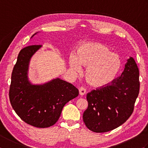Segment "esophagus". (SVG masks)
<instances>
[{"label": "esophagus", "mask_w": 148, "mask_h": 148, "mask_svg": "<svg viewBox=\"0 0 148 148\" xmlns=\"http://www.w3.org/2000/svg\"><path fill=\"white\" fill-rule=\"evenodd\" d=\"M86 90H85V88H84L80 87L79 88V93L80 95H81V96L84 95V94L86 93Z\"/></svg>", "instance_id": "34e87169"}]
</instances>
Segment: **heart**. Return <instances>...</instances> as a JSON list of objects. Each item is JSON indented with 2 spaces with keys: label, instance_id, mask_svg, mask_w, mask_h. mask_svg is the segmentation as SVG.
Returning <instances> with one entry per match:
<instances>
[{
  "label": "heart",
  "instance_id": "obj_1",
  "mask_svg": "<svg viewBox=\"0 0 148 148\" xmlns=\"http://www.w3.org/2000/svg\"><path fill=\"white\" fill-rule=\"evenodd\" d=\"M69 64L72 70L79 71L86 67L84 77L87 83L96 88L111 84L120 70L121 60L109 47L99 42H88L77 47L76 54L71 53Z\"/></svg>",
  "mask_w": 148,
  "mask_h": 148
}]
</instances>
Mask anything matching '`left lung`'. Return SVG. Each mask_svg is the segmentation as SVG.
<instances>
[{
    "label": "left lung",
    "mask_w": 148,
    "mask_h": 148,
    "mask_svg": "<svg viewBox=\"0 0 148 148\" xmlns=\"http://www.w3.org/2000/svg\"><path fill=\"white\" fill-rule=\"evenodd\" d=\"M139 72L130 57L119 77L106 87L92 90L86 95L88 102L83 119L89 130L103 133L119 127L132 114L139 93Z\"/></svg>",
    "instance_id": "8db88e82"
}]
</instances>
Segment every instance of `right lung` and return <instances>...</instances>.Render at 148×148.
Segmentation results:
<instances>
[{"label":"right lung","instance_id":"obj_1","mask_svg":"<svg viewBox=\"0 0 148 148\" xmlns=\"http://www.w3.org/2000/svg\"><path fill=\"white\" fill-rule=\"evenodd\" d=\"M41 47L29 46L19 53L9 95L12 108L22 120L35 127L47 128L56 123L64 106L77 97L79 91L58 77L41 84L30 82L28 77L30 59Z\"/></svg>","mask_w":148,"mask_h":148}]
</instances>
